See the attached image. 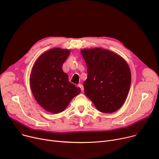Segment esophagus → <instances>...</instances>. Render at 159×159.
<instances>
[{
  "label": "esophagus",
  "mask_w": 159,
  "mask_h": 159,
  "mask_svg": "<svg viewBox=\"0 0 159 159\" xmlns=\"http://www.w3.org/2000/svg\"><path fill=\"white\" fill-rule=\"evenodd\" d=\"M79 88H80V89H81V91L82 92L83 91H84V87H83V86L82 85V84H79Z\"/></svg>",
  "instance_id": "34e87169"
}]
</instances>
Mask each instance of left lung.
<instances>
[{
  "label": "left lung",
  "instance_id": "left-lung-1",
  "mask_svg": "<svg viewBox=\"0 0 159 159\" xmlns=\"http://www.w3.org/2000/svg\"><path fill=\"white\" fill-rule=\"evenodd\" d=\"M81 54L88 68L85 95L100 111L110 113L118 110L130 88L128 64L119 55L102 48L84 49Z\"/></svg>",
  "mask_w": 159,
  "mask_h": 159
}]
</instances>
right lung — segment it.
I'll list each match as a JSON object with an SVG mask.
<instances>
[{"mask_svg":"<svg viewBox=\"0 0 159 159\" xmlns=\"http://www.w3.org/2000/svg\"><path fill=\"white\" fill-rule=\"evenodd\" d=\"M70 53V50L53 48L42 54L31 72L30 84L39 104L50 113L63 111L71 100L80 92L69 82L62 65Z\"/></svg>","mask_w":159,"mask_h":159,"instance_id":"add662e5","label":"right lung"}]
</instances>
